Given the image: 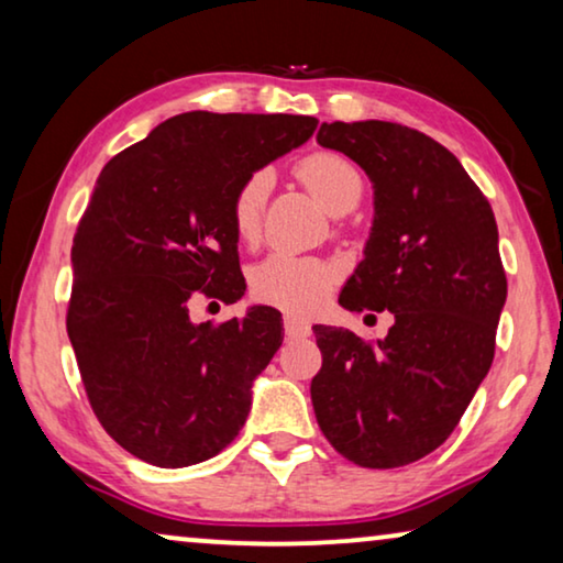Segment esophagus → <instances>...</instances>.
Wrapping results in <instances>:
<instances>
[{"instance_id": "34e87169", "label": "esophagus", "mask_w": 563, "mask_h": 563, "mask_svg": "<svg viewBox=\"0 0 563 563\" xmlns=\"http://www.w3.org/2000/svg\"><path fill=\"white\" fill-rule=\"evenodd\" d=\"M283 327H285V336H288V339H303V336L311 334V327H308V321L300 319V316H292V313H285Z\"/></svg>"}]
</instances>
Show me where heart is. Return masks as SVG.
<instances>
[{
    "label": "heart",
    "mask_w": 563,
    "mask_h": 563,
    "mask_svg": "<svg viewBox=\"0 0 563 563\" xmlns=\"http://www.w3.org/2000/svg\"><path fill=\"white\" fill-rule=\"evenodd\" d=\"M298 178L308 186L323 209L331 213L350 211L362 196V176L346 157L336 153H313L298 165ZM273 188L271 170H255L244 178L232 199V227L242 242H255L263 229V213ZM336 283V267L319 257L296 252H273L252 267V292L265 303L292 313H311Z\"/></svg>",
    "instance_id": "1"
}]
</instances>
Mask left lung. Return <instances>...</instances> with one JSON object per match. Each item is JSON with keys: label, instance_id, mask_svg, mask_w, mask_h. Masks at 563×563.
<instances>
[{"label": "left lung", "instance_id": "obj_1", "mask_svg": "<svg viewBox=\"0 0 563 563\" xmlns=\"http://www.w3.org/2000/svg\"><path fill=\"white\" fill-rule=\"evenodd\" d=\"M316 140L352 157L375 199L339 303L395 319L375 344L313 327L323 357L311 379L316 421L350 462L406 466L451 437L493 364L508 298L495 213L462 163L410 126L323 122Z\"/></svg>", "mask_w": 563, "mask_h": 563}]
</instances>
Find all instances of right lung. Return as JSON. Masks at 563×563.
Wrapping results in <instances>:
<instances>
[{
    "label": "right lung",
    "instance_id": "obj_1",
    "mask_svg": "<svg viewBox=\"0 0 563 563\" xmlns=\"http://www.w3.org/2000/svg\"><path fill=\"white\" fill-rule=\"evenodd\" d=\"M300 114L186 112L101 170L70 263L68 339L89 402L122 449L178 470L217 456L247 421L252 383L283 344L280 313L219 327L191 298L244 296L232 199L250 173L311 137Z\"/></svg>",
    "mask_w": 563,
    "mask_h": 563
}]
</instances>
